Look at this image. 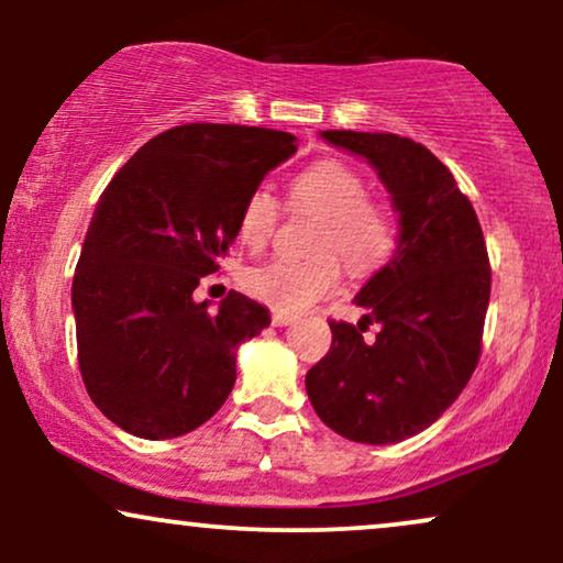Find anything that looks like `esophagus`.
<instances>
[{
  "mask_svg": "<svg viewBox=\"0 0 563 563\" xmlns=\"http://www.w3.org/2000/svg\"><path fill=\"white\" fill-rule=\"evenodd\" d=\"M296 318L294 314H283V312H275L273 314V325L275 328H286V325H294Z\"/></svg>",
  "mask_w": 563,
  "mask_h": 563,
  "instance_id": "esophagus-1",
  "label": "esophagus"
}]
</instances>
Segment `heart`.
Returning <instances> with one entry per match:
<instances>
[{
  "label": "heart",
  "instance_id": "obj_1",
  "mask_svg": "<svg viewBox=\"0 0 563 563\" xmlns=\"http://www.w3.org/2000/svg\"><path fill=\"white\" fill-rule=\"evenodd\" d=\"M290 198L320 217L314 249L320 254L296 260L277 256L245 275V288L283 314H299L341 283V262L354 273L376 269L394 245L391 211L365 196V179L352 166L325 158L307 166L290 185ZM277 200L269 190H254L243 200L238 235L251 249H262L277 228ZM332 251L328 252L327 249Z\"/></svg>",
  "mask_w": 563,
  "mask_h": 563
}]
</instances>
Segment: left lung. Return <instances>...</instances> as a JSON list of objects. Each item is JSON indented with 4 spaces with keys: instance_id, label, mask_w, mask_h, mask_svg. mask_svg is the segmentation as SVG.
<instances>
[{
    "instance_id": "obj_1",
    "label": "left lung",
    "mask_w": 563,
    "mask_h": 563,
    "mask_svg": "<svg viewBox=\"0 0 563 563\" xmlns=\"http://www.w3.org/2000/svg\"><path fill=\"white\" fill-rule=\"evenodd\" d=\"M322 140L378 172L399 238L354 296L363 320L331 322V349L307 373V394L335 434L394 444L429 429L476 371L493 283L487 245L471 200L421 142L349 129ZM373 321L379 333L365 342Z\"/></svg>"
}]
</instances>
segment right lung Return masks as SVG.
<instances>
[{
	"mask_svg": "<svg viewBox=\"0 0 563 563\" xmlns=\"http://www.w3.org/2000/svg\"><path fill=\"white\" fill-rule=\"evenodd\" d=\"M294 153L288 132L185 124L115 172L70 288L81 378L108 421L174 439L230 397L238 346L269 325V309L230 290L209 312L192 290L228 256L243 200Z\"/></svg>",
	"mask_w": 563,
	"mask_h": 563,
	"instance_id": "1",
	"label": "right lung"
}]
</instances>
